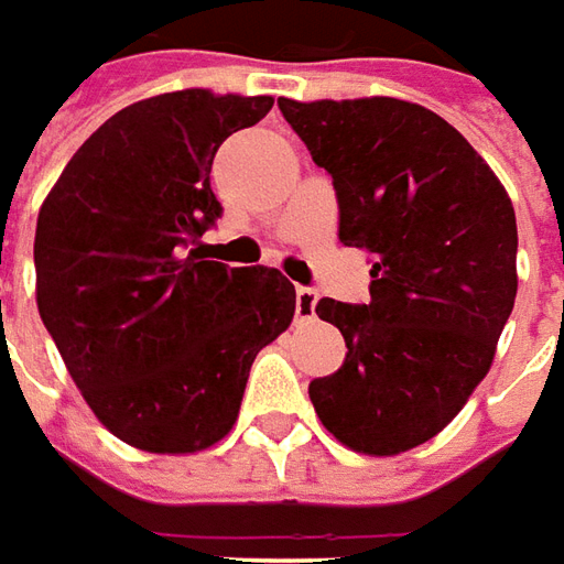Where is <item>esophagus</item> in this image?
I'll return each mask as SVG.
<instances>
[{"mask_svg": "<svg viewBox=\"0 0 564 564\" xmlns=\"http://www.w3.org/2000/svg\"><path fill=\"white\" fill-rule=\"evenodd\" d=\"M315 303H318V294L313 289H297V297H294V313H297V318H313Z\"/></svg>", "mask_w": 564, "mask_h": 564, "instance_id": "34e87169", "label": "esophagus"}]
</instances>
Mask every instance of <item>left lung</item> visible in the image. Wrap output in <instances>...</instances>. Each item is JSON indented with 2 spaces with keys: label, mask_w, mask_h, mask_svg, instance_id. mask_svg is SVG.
Instances as JSON below:
<instances>
[{
  "label": "left lung",
  "mask_w": 564,
  "mask_h": 564,
  "mask_svg": "<svg viewBox=\"0 0 564 564\" xmlns=\"http://www.w3.org/2000/svg\"><path fill=\"white\" fill-rule=\"evenodd\" d=\"M279 109L334 178L339 242L373 261L370 303L315 306L349 352L310 401L343 446L401 455L441 434L492 367L517 301L513 203L425 106L279 97Z\"/></svg>",
  "instance_id": "8db88e82"
}]
</instances>
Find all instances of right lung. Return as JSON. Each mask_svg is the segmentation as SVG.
Masks as SVG:
<instances>
[{
	"label": "right lung",
	"mask_w": 564,
	"mask_h": 564,
	"mask_svg": "<svg viewBox=\"0 0 564 564\" xmlns=\"http://www.w3.org/2000/svg\"><path fill=\"white\" fill-rule=\"evenodd\" d=\"M273 97L187 87L99 127L47 191L35 225V303L94 416L142 453L227 437L254 355L294 318L273 267L203 261L221 215L215 151Z\"/></svg>",
	"instance_id": "right-lung-1"
}]
</instances>
